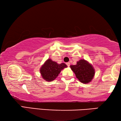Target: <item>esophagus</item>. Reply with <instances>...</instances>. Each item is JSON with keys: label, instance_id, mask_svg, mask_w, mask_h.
<instances>
[{"label": "esophagus", "instance_id": "obj_1", "mask_svg": "<svg viewBox=\"0 0 121 121\" xmlns=\"http://www.w3.org/2000/svg\"><path fill=\"white\" fill-rule=\"evenodd\" d=\"M66 65H67V66L69 67V66H70V62H67Z\"/></svg>", "mask_w": 121, "mask_h": 121}]
</instances>
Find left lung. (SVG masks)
Masks as SVG:
<instances>
[{"label":"left lung","instance_id":"obj_1","mask_svg":"<svg viewBox=\"0 0 121 121\" xmlns=\"http://www.w3.org/2000/svg\"><path fill=\"white\" fill-rule=\"evenodd\" d=\"M70 68L77 78L83 83H89L91 82L95 73L92 65L85 60H80L77 62V65H71Z\"/></svg>","mask_w":121,"mask_h":121}]
</instances>
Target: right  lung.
Here are the masks:
<instances>
[{
    "instance_id": "add662e5",
    "label": "right lung",
    "mask_w": 121,
    "mask_h": 121,
    "mask_svg": "<svg viewBox=\"0 0 121 121\" xmlns=\"http://www.w3.org/2000/svg\"><path fill=\"white\" fill-rule=\"evenodd\" d=\"M67 67L64 63L58 64L51 59H48L41 67L40 72L43 79L46 81L51 82L56 79L61 70Z\"/></svg>"
}]
</instances>
